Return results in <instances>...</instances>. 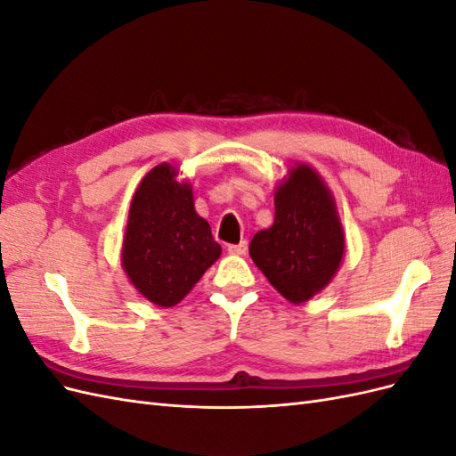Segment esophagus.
Instances as JSON below:
<instances>
[{
  "mask_svg": "<svg viewBox=\"0 0 456 456\" xmlns=\"http://www.w3.org/2000/svg\"><path fill=\"white\" fill-rule=\"evenodd\" d=\"M247 251V241H240L238 245H228L230 255H245Z\"/></svg>",
  "mask_w": 456,
  "mask_h": 456,
  "instance_id": "34e87169",
  "label": "esophagus"
}]
</instances>
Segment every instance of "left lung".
Masks as SVG:
<instances>
[{
  "label": "left lung",
  "instance_id": "obj_1",
  "mask_svg": "<svg viewBox=\"0 0 456 456\" xmlns=\"http://www.w3.org/2000/svg\"><path fill=\"white\" fill-rule=\"evenodd\" d=\"M273 203V224L255 233L249 255L268 281L298 305L333 280L344 255V233L333 196L308 165L291 169Z\"/></svg>",
  "mask_w": 456,
  "mask_h": 456
}]
</instances>
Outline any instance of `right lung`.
<instances>
[{
  "instance_id": "add662e5",
  "label": "right lung",
  "mask_w": 456,
  "mask_h": 456,
  "mask_svg": "<svg viewBox=\"0 0 456 456\" xmlns=\"http://www.w3.org/2000/svg\"><path fill=\"white\" fill-rule=\"evenodd\" d=\"M161 163L134 191L121 265L136 291L158 306H175L220 256L211 226L194 209L188 183Z\"/></svg>"
}]
</instances>
